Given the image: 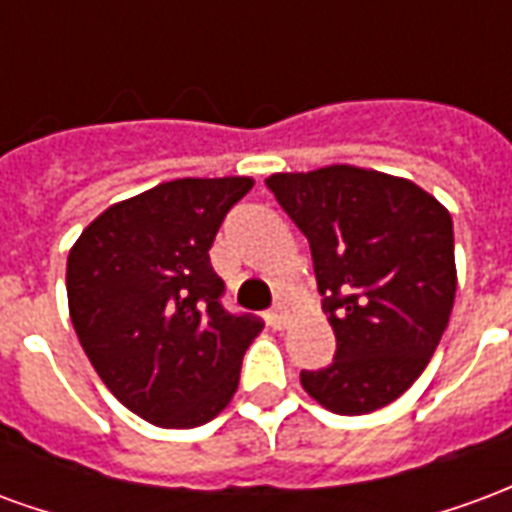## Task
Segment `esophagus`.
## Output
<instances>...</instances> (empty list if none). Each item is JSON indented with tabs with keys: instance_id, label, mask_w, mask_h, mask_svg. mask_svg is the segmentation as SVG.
Wrapping results in <instances>:
<instances>
[{
	"instance_id": "obj_1",
	"label": "esophagus",
	"mask_w": 512,
	"mask_h": 512,
	"mask_svg": "<svg viewBox=\"0 0 512 512\" xmlns=\"http://www.w3.org/2000/svg\"><path fill=\"white\" fill-rule=\"evenodd\" d=\"M268 326H271V329H277V332H282V329L288 326V312L282 310V307L268 312Z\"/></svg>"
}]
</instances>
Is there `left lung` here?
<instances>
[{
    "label": "left lung",
    "instance_id": "1",
    "mask_svg": "<svg viewBox=\"0 0 512 512\" xmlns=\"http://www.w3.org/2000/svg\"><path fill=\"white\" fill-rule=\"evenodd\" d=\"M307 235L337 354L301 386L345 417L389 406L428 367L455 301L452 216L417 183L332 164L266 178Z\"/></svg>",
    "mask_w": 512,
    "mask_h": 512
}]
</instances>
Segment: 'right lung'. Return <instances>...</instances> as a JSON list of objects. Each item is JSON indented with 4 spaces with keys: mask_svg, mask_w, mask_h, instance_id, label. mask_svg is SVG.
Here are the masks:
<instances>
[{
    "mask_svg": "<svg viewBox=\"0 0 512 512\" xmlns=\"http://www.w3.org/2000/svg\"><path fill=\"white\" fill-rule=\"evenodd\" d=\"M252 178H180L109 205L68 255V310L106 389L158 428H197L233 400L263 323L222 307L208 249Z\"/></svg>",
    "mask_w": 512,
    "mask_h": 512,
    "instance_id": "1",
    "label": "right lung"
}]
</instances>
